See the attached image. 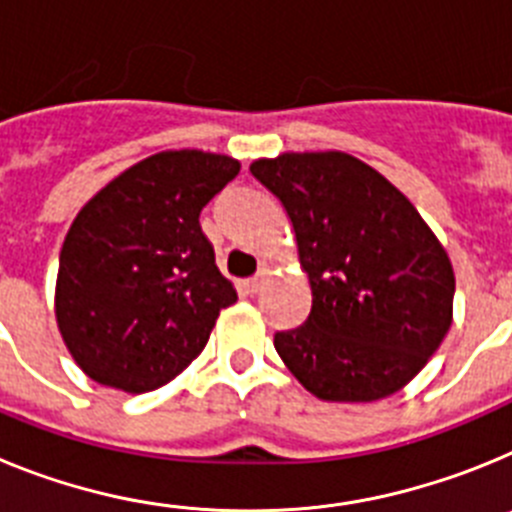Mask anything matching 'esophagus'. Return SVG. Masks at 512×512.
I'll list each match as a JSON object with an SVG mask.
<instances>
[{
    "label": "esophagus",
    "instance_id": "obj_1",
    "mask_svg": "<svg viewBox=\"0 0 512 512\" xmlns=\"http://www.w3.org/2000/svg\"><path fill=\"white\" fill-rule=\"evenodd\" d=\"M269 277H271V271H261V274H256V277L253 279H248L246 282V289L248 292H251V295H256V292H261V289H264V284L269 282Z\"/></svg>",
    "mask_w": 512,
    "mask_h": 512
}]
</instances>
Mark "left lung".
Segmentation results:
<instances>
[{
	"mask_svg": "<svg viewBox=\"0 0 512 512\" xmlns=\"http://www.w3.org/2000/svg\"><path fill=\"white\" fill-rule=\"evenodd\" d=\"M287 210L312 307L274 336L284 366L325 402H374L428 364L454 320V266L413 202L343 151L259 158Z\"/></svg>",
	"mask_w": 512,
	"mask_h": 512,
	"instance_id": "obj_1",
	"label": "left lung"
}]
</instances>
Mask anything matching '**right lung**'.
I'll list each match as a JSON object with an SVG mask.
<instances>
[{"label":"right lung","mask_w":512,"mask_h":512,"mask_svg":"<svg viewBox=\"0 0 512 512\" xmlns=\"http://www.w3.org/2000/svg\"><path fill=\"white\" fill-rule=\"evenodd\" d=\"M238 171L223 153L161 151L81 207L58 259L56 323L89 379L140 395L202 354L238 295L200 212Z\"/></svg>","instance_id":"obj_1"}]
</instances>
